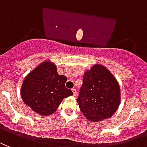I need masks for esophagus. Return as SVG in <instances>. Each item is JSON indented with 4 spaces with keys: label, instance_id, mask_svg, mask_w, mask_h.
Segmentation results:
<instances>
[{
    "label": "esophagus",
    "instance_id": "1",
    "mask_svg": "<svg viewBox=\"0 0 147 147\" xmlns=\"http://www.w3.org/2000/svg\"><path fill=\"white\" fill-rule=\"evenodd\" d=\"M72 92H73V94H74V96H77V90H76V88H72Z\"/></svg>",
    "mask_w": 147,
    "mask_h": 147
}]
</instances>
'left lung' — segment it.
I'll return each instance as SVG.
<instances>
[{"mask_svg":"<svg viewBox=\"0 0 147 147\" xmlns=\"http://www.w3.org/2000/svg\"><path fill=\"white\" fill-rule=\"evenodd\" d=\"M120 100L118 83L106 67L97 64L84 73L77 102L88 120L99 121L110 117Z\"/></svg>","mask_w":147,"mask_h":147,"instance_id":"8db88e82","label":"left lung"}]
</instances>
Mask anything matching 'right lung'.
I'll return each instance as SVG.
<instances>
[{"label": "right lung", "instance_id": "obj_1", "mask_svg": "<svg viewBox=\"0 0 147 147\" xmlns=\"http://www.w3.org/2000/svg\"><path fill=\"white\" fill-rule=\"evenodd\" d=\"M66 80L58 74L54 63L45 61L26 77L21 88L22 101L40 115L54 113L63 98L73 95L65 87Z\"/></svg>", "mask_w": 147, "mask_h": 147}]
</instances>
